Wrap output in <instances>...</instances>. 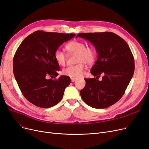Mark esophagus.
<instances>
[{
    "label": "esophagus",
    "instance_id": "1",
    "mask_svg": "<svg viewBox=\"0 0 149 149\" xmlns=\"http://www.w3.org/2000/svg\"><path fill=\"white\" fill-rule=\"evenodd\" d=\"M71 81L72 83H73V82H74L76 81V79L75 78H71Z\"/></svg>",
    "mask_w": 149,
    "mask_h": 149
}]
</instances>
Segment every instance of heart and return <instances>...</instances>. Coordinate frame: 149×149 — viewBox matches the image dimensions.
I'll return each mask as SVG.
<instances>
[{"label":"heart","mask_w":149,"mask_h":149,"mask_svg":"<svg viewBox=\"0 0 149 149\" xmlns=\"http://www.w3.org/2000/svg\"><path fill=\"white\" fill-rule=\"evenodd\" d=\"M65 48L68 54H76V65L70 66L65 68L62 73L71 78H79L82 76L84 70L83 63L91 65L95 60L97 53L95 48L92 46H86V44L81 40H74L66 45ZM54 57L57 62L60 65H65L67 59L66 54L59 49L55 50Z\"/></svg>","instance_id":"heart-1"}]
</instances>
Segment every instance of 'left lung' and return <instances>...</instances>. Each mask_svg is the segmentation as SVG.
I'll return each instance as SVG.
<instances>
[{
    "mask_svg": "<svg viewBox=\"0 0 149 149\" xmlns=\"http://www.w3.org/2000/svg\"><path fill=\"white\" fill-rule=\"evenodd\" d=\"M80 37L94 45L98 58L91 73L95 78H85L81 98L95 109H105L115 104L125 94L134 72V59L129 45L111 32L79 33ZM103 75L100 81L98 78Z\"/></svg>",
    "mask_w": 149,
    "mask_h": 149,
    "instance_id": "8db88e82",
    "label": "left lung"
}]
</instances>
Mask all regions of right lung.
Segmentation results:
<instances>
[{
    "mask_svg": "<svg viewBox=\"0 0 149 149\" xmlns=\"http://www.w3.org/2000/svg\"><path fill=\"white\" fill-rule=\"evenodd\" d=\"M75 34L36 31L26 38L14 55L13 74L24 97L34 105L47 109L61 101L70 78L61 76L54 52Z\"/></svg>",
    "mask_w": 149,
    "mask_h": 149,
    "instance_id": "1",
    "label": "right lung"
}]
</instances>
